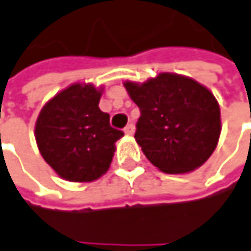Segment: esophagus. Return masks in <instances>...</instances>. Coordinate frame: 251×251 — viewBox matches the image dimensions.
Returning a JSON list of instances; mask_svg holds the SVG:
<instances>
[{"instance_id":"34e87169","label":"esophagus","mask_w":251,"mask_h":251,"mask_svg":"<svg viewBox=\"0 0 251 251\" xmlns=\"http://www.w3.org/2000/svg\"><path fill=\"white\" fill-rule=\"evenodd\" d=\"M124 132H125L126 135H133V132H135V125L133 124H127L125 126V129H124Z\"/></svg>"}]
</instances>
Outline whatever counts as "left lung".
<instances>
[{
  "label": "left lung",
  "instance_id": "left-lung-1",
  "mask_svg": "<svg viewBox=\"0 0 251 251\" xmlns=\"http://www.w3.org/2000/svg\"><path fill=\"white\" fill-rule=\"evenodd\" d=\"M141 116L135 139L151 164L167 174L201 167L217 147L221 122L214 95L190 77L161 73L144 84L125 83Z\"/></svg>",
  "mask_w": 251,
  "mask_h": 251
}]
</instances>
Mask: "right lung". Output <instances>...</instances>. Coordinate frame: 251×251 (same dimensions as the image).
<instances>
[{
    "label": "right lung",
    "instance_id": "right-lung-1",
    "mask_svg": "<svg viewBox=\"0 0 251 251\" xmlns=\"http://www.w3.org/2000/svg\"><path fill=\"white\" fill-rule=\"evenodd\" d=\"M102 92L72 84L47 103L35 124V141L46 162L64 179L89 182L107 171L115 142L124 132L99 109Z\"/></svg>",
    "mask_w": 251,
    "mask_h": 251
}]
</instances>
